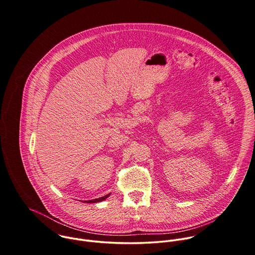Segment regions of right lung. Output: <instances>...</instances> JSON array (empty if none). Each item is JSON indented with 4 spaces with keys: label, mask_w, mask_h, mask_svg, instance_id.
<instances>
[{
    "label": "right lung",
    "mask_w": 255,
    "mask_h": 255,
    "mask_svg": "<svg viewBox=\"0 0 255 255\" xmlns=\"http://www.w3.org/2000/svg\"><path fill=\"white\" fill-rule=\"evenodd\" d=\"M109 196H110V194H108V195H106V196H104V197H101V198H99V199H95V200H91V201H86V203H97V202H101V201H104L105 199H107Z\"/></svg>",
    "instance_id": "1"
}]
</instances>
